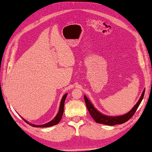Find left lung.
<instances>
[{
    "instance_id": "left-lung-1",
    "label": "left lung",
    "mask_w": 152,
    "mask_h": 152,
    "mask_svg": "<svg viewBox=\"0 0 152 152\" xmlns=\"http://www.w3.org/2000/svg\"><path fill=\"white\" fill-rule=\"evenodd\" d=\"M145 94V90H143V93H142L141 96L140 98L139 101L137 102V103L135 104V106L130 110L128 113H127L125 115H121V116H117V117H110V116H107L104 115L103 114H101L100 112L98 111L96 109L94 106L92 105V103L89 101L87 98L86 97V96H84V100H85L86 107L90 115L92 117V118L95 120L96 122L102 124L109 125V126H113L116 124H121L126 122H127L128 120H129L130 118H132L134 115L135 112H136L137 108H138L139 104H141L142 100L143 99Z\"/></svg>"
}]
</instances>
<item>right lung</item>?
I'll use <instances>...</instances> for the list:
<instances>
[{
	"mask_svg": "<svg viewBox=\"0 0 152 152\" xmlns=\"http://www.w3.org/2000/svg\"><path fill=\"white\" fill-rule=\"evenodd\" d=\"M67 96V94H65L64 96H63L62 99L61 100V102H60V109H59V111H58V113L57 114V115L55 117V118L53 119V120L51 121V122H48L45 124H43V125H33V124H29L28 122H26L25 120H24V121H26L28 124H30V126H32L33 127H38V128H45V127H50V126H54V125H56L58 124V123L60 120H61L62 119V117L63 115V112H64V101H65V99H66V97Z\"/></svg>",
	"mask_w": 152,
	"mask_h": 152,
	"instance_id": "add662e5",
	"label": "right lung"
}]
</instances>
